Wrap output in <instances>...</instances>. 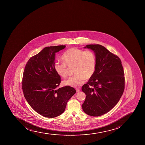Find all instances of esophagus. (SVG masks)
Masks as SVG:
<instances>
[{"mask_svg": "<svg viewBox=\"0 0 145 145\" xmlns=\"http://www.w3.org/2000/svg\"><path fill=\"white\" fill-rule=\"evenodd\" d=\"M76 92H79L80 91V89H79V88H76Z\"/></svg>", "mask_w": 145, "mask_h": 145, "instance_id": "34e87169", "label": "esophagus"}]
</instances>
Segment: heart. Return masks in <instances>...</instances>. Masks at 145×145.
Instances as JSON below:
<instances>
[{
	"mask_svg": "<svg viewBox=\"0 0 145 145\" xmlns=\"http://www.w3.org/2000/svg\"><path fill=\"white\" fill-rule=\"evenodd\" d=\"M62 59L64 63L55 65L56 73L63 78H66L69 73L67 67H74L75 75L63 81L65 86L75 88L80 86L85 81L90 79L95 74L96 58L92 50L72 48L63 53Z\"/></svg>",
	"mask_w": 145,
	"mask_h": 145,
	"instance_id": "obj_1",
	"label": "heart"
}]
</instances>
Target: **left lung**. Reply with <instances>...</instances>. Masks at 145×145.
<instances>
[{"instance_id": "left-lung-1", "label": "left lung", "mask_w": 145, "mask_h": 145, "mask_svg": "<svg viewBox=\"0 0 145 145\" xmlns=\"http://www.w3.org/2000/svg\"><path fill=\"white\" fill-rule=\"evenodd\" d=\"M84 48L95 52L96 68L93 76L82 86L86 95L82 109L90 116H101L116 105L123 93V69L120 59L105 47L89 44Z\"/></svg>"}]
</instances>
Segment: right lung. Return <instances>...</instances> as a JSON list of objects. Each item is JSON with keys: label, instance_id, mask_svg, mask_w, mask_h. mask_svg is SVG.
I'll use <instances>...</instances> for the list:
<instances>
[{"label": "right lung", "instance_id": "obj_1", "mask_svg": "<svg viewBox=\"0 0 145 145\" xmlns=\"http://www.w3.org/2000/svg\"><path fill=\"white\" fill-rule=\"evenodd\" d=\"M65 45L44 48L26 63L22 88L25 98L37 113L47 118H54L64 112L68 101L76 93L69 86L57 89L61 78L55 70L56 53Z\"/></svg>", "mask_w": 145, "mask_h": 145}]
</instances>
